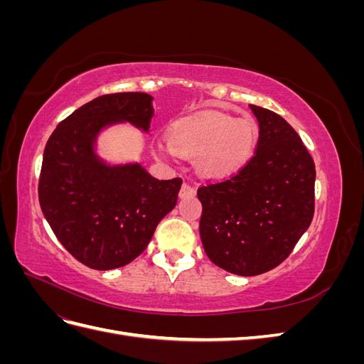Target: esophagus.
I'll list each match as a JSON object with an SVG mask.
<instances>
[{
	"label": "esophagus",
	"mask_w": 364,
	"mask_h": 364,
	"mask_svg": "<svg viewBox=\"0 0 364 364\" xmlns=\"http://www.w3.org/2000/svg\"><path fill=\"white\" fill-rule=\"evenodd\" d=\"M196 196V188L191 186L190 183H183L181 186V191H179V197L181 199H186V197H194Z\"/></svg>",
	"instance_id": "34e87169"
}]
</instances>
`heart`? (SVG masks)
I'll return each mask as SVG.
<instances>
[{
  "label": "heart",
  "mask_w": 364,
  "mask_h": 364,
  "mask_svg": "<svg viewBox=\"0 0 364 364\" xmlns=\"http://www.w3.org/2000/svg\"><path fill=\"white\" fill-rule=\"evenodd\" d=\"M259 136L258 126L250 118L202 112L176 119L167 130L171 151L183 158H194L206 178L225 179L240 171L250 161ZM164 155L161 146L155 147Z\"/></svg>",
  "instance_id": "b5f03b06"
}]
</instances>
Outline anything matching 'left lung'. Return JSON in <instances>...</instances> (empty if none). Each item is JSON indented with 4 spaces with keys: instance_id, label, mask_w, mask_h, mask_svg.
<instances>
[{
    "instance_id": "1",
    "label": "left lung",
    "mask_w": 364,
    "mask_h": 364,
    "mask_svg": "<svg viewBox=\"0 0 364 364\" xmlns=\"http://www.w3.org/2000/svg\"><path fill=\"white\" fill-rule=\"evenodd\" d=\"M250 109L259 124L255 155L232 178L197 190L206 255L240 277L279 266L314 214L316 167L301 136L281 115Z\"/></svg>"
}]
</instances>
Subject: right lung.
Masks as SVG:
<instances>
[{"mask_svg": "<svg viewBox=\"0 0 364 364\" xmlns=\"http://www.w3.org/2000/svg\"><path fill=\"white\" fill-rule=\"evenodd\" d=\"M151 100L146 92L97 97L65 118L43 150L38 188L43 217L62 246L91 269L134 261L178 202L181 178L159 181L139 164L109 165L95 153L105 127L130 123L149 132Z\"/></svg>", "mask_w": 364, "mask_h": 364, "instance_id": "1", "label": "right lung"}]
</instances>
